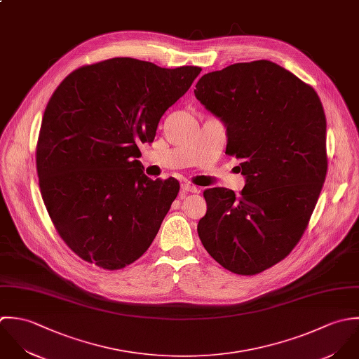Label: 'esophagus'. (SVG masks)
<instances>
[{
  "label": "esophagus",
  "instance_id": "obj_1",
  "mask_svg": "<svg viewBox=\"0 0 359 359\" xmlns=\"http://www.w3.org/2000/svg\"><path fill=\"white\" fill-rule=\"evenodd\" d=\"M182 190H183L184 193H197V191H198V189H197L194 184L189 183V182L182 183Z\"/></svg>",
  "mask_w": 359,
  "mask_h": 359
}]
</instances>
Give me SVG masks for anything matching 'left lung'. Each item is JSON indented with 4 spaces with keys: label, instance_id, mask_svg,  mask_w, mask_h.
Returning <instances> with one entry per match:
<instances>
[{
    "label": "left lung",
    "instance_id": "left-lung-1",
    "mask_svg": "<svg viewBox=\"0 0 359 359\" xmlns=\"http://www.w3.org/2000/svg\"><path fill=\"white\" fill-rule=\"evenodd\" d=\"M197 100L226 126V154L241 159L245 186L204 191L198 236L208 254L237 275L285 259L304 234L327 172L326 116L316 91L261 60L204 74Z\"/></svg>",
    "mask_w": 359,
    "mask_h": 359
}]
</instances>
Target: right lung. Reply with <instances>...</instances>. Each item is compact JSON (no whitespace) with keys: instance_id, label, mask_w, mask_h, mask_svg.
Masks as SVG:
<instances>
[{"instance_id":"obj_1","label":"right lung","mask_w":359,"mask_h":359,"mask_svg":"<svg viewBox=\"0 0 359 359\" xmlns=\"http://www.w3.org/2000/svg\"><path fill=\"white\" fill-rule=\"evenodd\" d=\"M198 67L112 58L69 73L51 95L36 163L43 201L73 252L107 271L139 259L179 193L144 175L137 144L190 88Z\"/></svg>"}]
</instances>
